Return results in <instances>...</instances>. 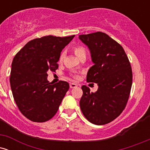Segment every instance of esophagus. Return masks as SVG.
Here are the masks:
<instances>
[{
  "instance_id": "obj_1",
  "label": "esophagus",
  "mask_w": 150,
  "mask_h": 150,
  "mask_svg": "<svg viewBox=\"0 0 150 150\" xmlns=\"http://www.w3.org/2000/svg\"><path fill=\"white\" fill-rule=\"evenodd\" d=\"M77 87V84H75V83H70V87L71 89L73 88H75V87Z\"/></svg>"
}]
</instances>
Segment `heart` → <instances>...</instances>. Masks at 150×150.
<instances>
[{"label": "heart", "instance_id": "b5f03b06", "mask_svg": "<svg viewBox=\"0 0 150 150\" xmlns=\"http://www.w3.org/2000/svg\"><path fill=\"white\" fill-rule=\"evenodd\" d=\"M73 51H74V53H75V54L76 55V56L77 58H80L82 56H86V53H87V51H86V49L84 47V46H74L73 48ZM63 56H64V53H61V56H60L59 57V61L61 62L63 61ZM72 77H73V78L76 79H79V76L78 75H77V74H73V75H72Z\"/></svg>", "mask_w": 150, "mask_h": 150}]
</instances>
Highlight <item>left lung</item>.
<instances>
[{
	"instance_id": "obj_1",
	"label": "left lung",
	"mask_w": 150,
	"mask_h": 150,
	"mask_svg": "<svg viewBox=\"0 0 150 150\" xmlns=\"http://www.w3.org/2000/svg\"><path fill=\"white\" fill-rule=\"evenodd\" d=\"M79 39L88 46L94 65L88 70L87 82L98 85L96 92L82 86L81 111L93 124L110 123L124 110L132 87V73L124 49L104 32L82 34Z\"/></svg>"
}]
</instances>
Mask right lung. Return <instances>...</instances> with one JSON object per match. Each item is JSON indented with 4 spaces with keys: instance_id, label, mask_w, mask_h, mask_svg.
Masks as SVG:
<instances>
[{
    "instance_id": "right-lung-1",
    "label": "right lung",
    "mask_w": 150,
    "mask_h": 150,
    "mask_svg": "<svg viewBox=\"0 0 150 150\" xmlns=\"http://www.w3.org/2000/svg\"><path fill=\"white\" fill-rule=\"evenodd\" d=\"M74 37L49 35L34 39L13 58L10 87L19 110L29 120L42 123L58 111L69 84L61 80L52 85L47 80V72L58 69L61 52Z\"/></svg>"
}]
</instances>
